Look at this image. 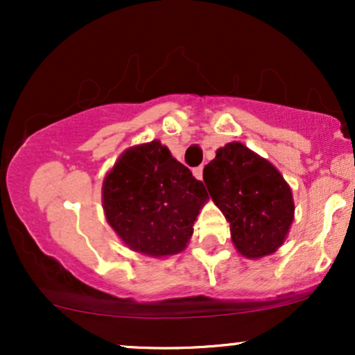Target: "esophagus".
I'll return each mask as SVG.
<instances>
[{"mask_svg": "<svg viewBox=\"0 0 355 355\" xmlns=\"http://www.w3.org/2000/svg\"><path fill=\"white\" fill-rule=\"evenodd\" d=\"M193 177L197 178V180H202V178H203V166H197V168H193Z\"/></svg>", "mask_w": 355, "mask_h": 355, "instance_id": "1", "label": "esophagus"}]
</instances>
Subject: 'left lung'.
I'll return each instance as SVG.
<instances>
[{"instance_id": "left-lung-1", "label": "left lung", "mask_w": 355, "mask_h": 355, "mask_svg": "<svg viewBox=\"0 0 355 355\" xmlns=\"http://www.w3.org/2000/svg\"><path fill=\"white\" fill-rule=\"evenodd\" d=\"M211 200L230 223L232 242L245 259L277 252L294 222V197L282 173L240 141L217 150L203 168Z\"/></svg>"}]
</instances>
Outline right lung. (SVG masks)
I'll return each instance as SVG.
<instances>
[{
	"mask_svg": "<svg viewBox=\"0 0 355 355\" xmlns=\"http://www.w3.org/2000/svg\"><path fill=\"white\" fill-rule=\"evenodd\" d=\"M207 200L203 183L160 140L126 148L101 187L105 217L118 239L155 259L185 250Z\"/></svg>",
	"mask_w": 355,
	"mask_h": 355,
	"instance_id": "add662e5",
	"label": "right lung"
}]
</instances>
